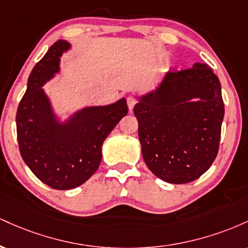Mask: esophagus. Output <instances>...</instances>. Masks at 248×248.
Masks as SVG:
<instances>
[{
    "mask_svg": "<svg viewBox=\"0 0 248 248\" xmlns=\"http://www.w3.org/2000/svg\"><path fill=\"white\" fill-rule=\"evenodd\" d=\"M136 104V100L133 98V96H129V98H127V105H128V108H129V110H133L134 106H135Z\"/></svg>",
    "mask_w": 248,
    "mask_h": 248,
    "instance_id": "esophagus-1",
    "label": "esophagus"
}]
</instances>
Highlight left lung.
I'll return each instance as SVG.
<instances>
[{"label": "left lung", "instance_id": "obj_1", "mask_svg": "<svg viewBox=\"0 0 248 248\" xmlns=\"http://www.w3.org/2000/svg\"><path fill=\"white\" fill-rule=\"evenodd\" d=\"M147 167L168 183L184 184L207 171L219 149L224 102L211 67L168 71L134 107Z\"/></svg>", "mask_w": 248, "mask_h": 248}]
</instances>
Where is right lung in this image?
Listing matches in <instances>:
<instances>
[{
	"label": "right lung",
	"instance_id": "add662e5",
	"mask_svg": "<svg viewBox=\"0 0 248 248\" xmlns=\"http://www.w3.org/2000/svg\"><path fill=\"white\" fill-rule=\"evenodd\" d=\"M71 49L56 42L31 71L16 114L19 153L43 183L56 190L81 186L100 166L104 141L127 115L124 98L105 106H88L62 121L43 86L61 71V57Z\"/></svg>",
	"mask_w": 248,
	"mask_h": 248
}]
</instances>
